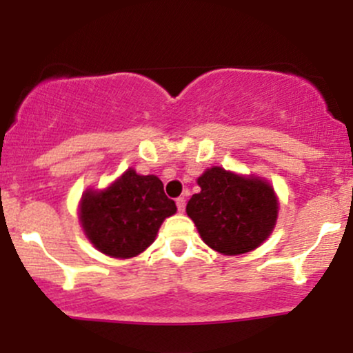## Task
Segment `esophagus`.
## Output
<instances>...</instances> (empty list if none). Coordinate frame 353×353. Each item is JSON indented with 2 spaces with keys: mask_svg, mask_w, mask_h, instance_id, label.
<instances>
[{
  "mask_svg": "<svg viewBox=\"0 0 353 353\" xmlns=\"http://www.w3.org/2000/svg\"><path fill=\"white\" fill-rule=\"evenodd\" d=\"M176 205H177V210H179V212H184V209H185V199H184V197H177Z\"/></svg>",
  "mask_w": 353,
  "mask_h": 353,
  "instance_id": "esophagus-1",
  "label": "esophagus"
}]
</instances>
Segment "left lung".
<instances>
[{
    "label": "left lung",
    "mask_w": 353,
    "mask_h": 353,
    "mask_svg": "<svg viewBox=\"0 0 353 353\" xmlns=\"http://www.w3.org/2000/svg\"><path fill=\"white\" fill-rule=\"evenodd\" d=\"M201 192L185 212L202 241L222 255L255 250L269 239L279 216V197L269 181L212 165L197 177Z\"/></svg>",
    "instance_id": "1"
}]
</instances>
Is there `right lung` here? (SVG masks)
Instances as JSON below:
<instances>
[{
  "label": "right lung",
  "mask_w": 353,
  "mask_h": 353,
  "mask_svg": "<svg viewBox=\"0 0 353 353\" xmlns=\"http://www.w3.org/2000/svg\"><path fill=\"white\" fill-rule=\"evenodd\" d=\"M176 210L159 177L129 168L108 188L84 190L78 217L94 249L108 257L131 259L156 241L161 224Z\"/></svg>",
  "instance_id": "obj_1"
}]
</instances>
